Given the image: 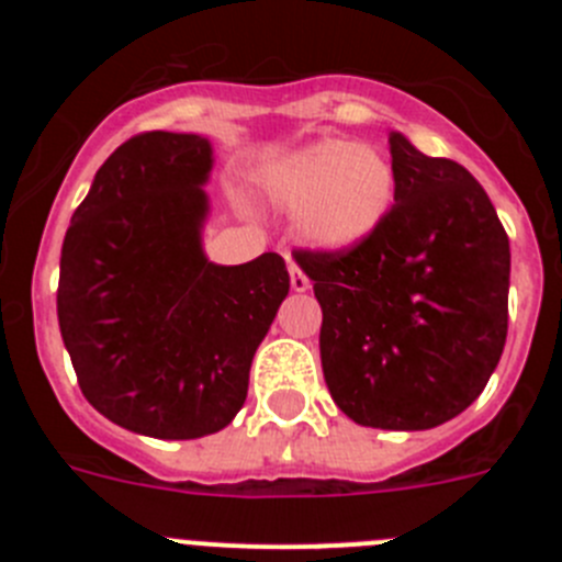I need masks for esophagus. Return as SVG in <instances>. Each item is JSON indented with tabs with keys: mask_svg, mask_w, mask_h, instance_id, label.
Wrapping results in <instances>:
<instances>
[{
	"mask_svg": "<svg viewBox=\"0 0 562 562\" xmlns=\"http://www.w3.org/2000/svg\"><path fill=\"white\" fill-rule=\"evenodd\" d=\"M290 284H292V290H295V292L310 290V278L304 276V270H301L295 261H290Z\"/></svg>",
	"mask_w": 562,
	"mask_h": 562,
	"instance_id": "34e87169",
	"label": "esophagus"
}]
</instances>
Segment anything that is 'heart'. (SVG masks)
<instances>
[{
	"mask_svg": "<svg viewBox=\"0 0 562 562\" xmlns=\"http://www.w3.org/2000/svg\"><path fill=\"white\" fill-rule=\"evenodd\" d=\"M261 191L276 207L295 213L306 245L349 252L389 220L396 171L374 143L317 140L267 162Z\"/></svg>",
	"mask_w": 562,
	"mask_h": 562,
	"instance_id": "1",
	"label": "heart"
}]
</instances>
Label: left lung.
Returning <instances> with one entry per match:
<instances>
[{
	"instance_id": "left-lung-1",
	"label": "left lung",
	"mask_w": 562,
	"mask_h": 562,
	"mask_svg": "<svg viewBox=\"0 0 562 562\" xmlns=\"http://www.w3.org/2000/svg\"><path fill=\"white\" fill-rule=\"evenodd\" d=\"M396 200L349 252L295 256L310 276L329 394L357 425L428 430L479 400L506 342L509 238L464 166L389 134Z\"/></svg>"
}]
</instances>
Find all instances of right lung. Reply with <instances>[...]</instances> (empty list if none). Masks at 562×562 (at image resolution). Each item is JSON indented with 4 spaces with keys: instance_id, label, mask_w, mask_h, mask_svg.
<instances>
[{
    "instance_id": "add662e5",
    "label": "right lung",
    "mask_w": 562,
    "mask_h": 562,
    "mask_svg": "<svg viewBox=\"0 0 562 562\" xmlns=\"http://www.w3.org/2000/svg\"><path fill=\"white\" fill-rule=\"evenodd\" d=\"M211 168L202 134H137L98 168L64 236V346L89 405L132 434L227 428L290 292L278 252L236 267L205 256Z\"/></svg>"
}]
</instances>
